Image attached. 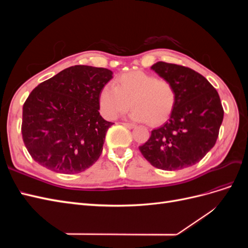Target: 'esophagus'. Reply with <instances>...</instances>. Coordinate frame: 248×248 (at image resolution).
Masks as SVG:
<instances>
[{
    "mask_svg": "<svg viewBox=\"0 0 248 248\" xmlns=\"http://www.w3.org/2000/svg\"><path fill=\"white\" fill-rule=\"evenodd\" d=\"M122 124H123L125 127H127V128H129V129H131V128H134V127H136V125L132 124V123H127V122H123Z\"/></svg>",
    "mask_w": 248,
    "mask_h": 248,
    "instance_id": "obj_1",
    "label": "esophagus"
}]
</instances>
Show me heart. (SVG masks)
<instances>
[{
    "label": "heart",
    "mask_w": 248,
    "mask_h": 248,
    "mask_svg": "<svg viewBox=\"0 0 248 248\" xmlns=\"http://www.w3.org/2000/svg\"><path fill=\"white\" fill-rule=\"evenodd\" d=\"M177 91L172 82L144 71H130L117 78L116 87L103 86L99 93L104 117L115 119L130 108L131 118L158 125L169 119L176 106Z\"/></svg>",
    "instance_id": "obj_1"
}]
</instances>
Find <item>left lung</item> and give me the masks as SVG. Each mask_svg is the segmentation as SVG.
<instances>
[{
	"label": "left lung",
	"instance_id": "obj_1",
	"mask_svg": "<svg viewBox=\"0 0 248 248\" xmlns=\"http://www.w3.org/2000/svg\"><path fill=\"white\" fill-rule=\"evenodd\" d=\"M151 68L170 80L177 101L168 122L151 131L139 147L153 167L176 170L198 163L211 150L223 120V108L214 87L188 67L157 62Z\"/></svg>",
	"mask_w": 248,
	"mask_h": 248
}]
</instances>
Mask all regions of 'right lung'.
<instances>
[{"label":"right lung","mask_w":248,"mask_h":248,"mask_svg":"<svg viewBox=\"0 0 248 248\" xmlns=\"http://www.w3.org/2000/svg\"><path fill=\"white\" fill-rule=\"evenodd\" d=\"M107 68L76 65L37 86L22 107V140L32 158L74 175L98 160L114 124L99 114V93L111 79Z\"/></svg>","instance_id":"obj_1"}]
</instances>
